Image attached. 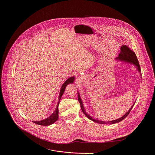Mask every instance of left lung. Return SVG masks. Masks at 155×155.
Segmentation results:
<instances>
[{
    "label": "left lung",
    "mask_w": 155,
    "mask_h": 155,
    "mask_svg": "<svg viewBox=\"0 0 155 155\" xmlns=\"http://www.w3.org/2000/svg\"><path fill=\"white\" fill-rule=\"evenodd\" d=\"M116 60L119 61H124V62H126V63H130V64H134L136 68V69L137 71L140 73V76L142 75H141V70H140V65L139 64V61L137 60V58L136 57V55L135 54V53L134 52V51L131 50L128 47V45H122V47H120V54L119 55V57H116ZM78 101L80 103V106H81V109L83 111V113H84V114L90 120H92L93 122H95L96 123H98V124H116V123H118V122H120V121H122V120H124L130 113V112L131 111V110H132L133 107H134V104L132 105V107L130 108V109L128 111V112L125 114L122 117H121L120 118L118 119H116V120H112V121H108V122H105V121H102V120H97V119H94L93 117H92L90 115H89L87 112L86 111V110H84V106H83V101H82V100L81 98V97L80 95V94H79V92H78Z\"/></svg>",
    "instance_id": "8db88e82"
}]
</instances>
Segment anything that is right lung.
I'll return each instance as SVG.
<instances>
[{"mask_svg":"<svg viewBox=\"0 0 155 155\" xmlns=\"http://www.w3.org/2000/svg\"><path fill=\"white\" fill-rule=\"evenodd\" d=\"M75 80V77H71L70 78H69L62 85L60 91V94H59V101L58 102L57 104V107L56 108V110L54 111V113L51 114L48 117L41 120V121H36V122H33L35 124L39 125H43V126H48V125H50L51 124H53L54 123H55L57 120H58V105L60 104V101L61 100V98L62 97V95H63L64 91H65V89L66 87L67 86L68 84H71V83H74V81Z\"/></svg>","mask_w":155,"mask_h":155,"instance_id":"right-lung-1","label":"right lung"}]
</instances>
